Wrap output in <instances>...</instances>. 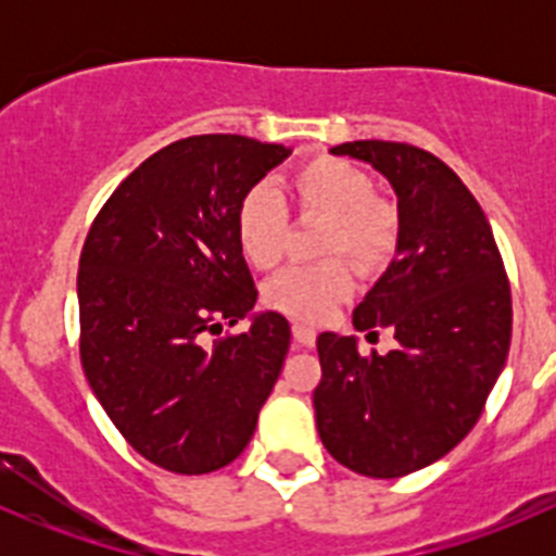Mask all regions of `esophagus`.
Returning a JSON list of instances; mask_svg holds the SVG:
<instances>
[{
  "instance_id": "1",
  "label": "esophagus",
  "mask_w": 556,
  "mask_h": 556,
  "mask_svg": "<svg viewBox=\"0 0 556 556\" xmlns=\"http://www.w3.org/2000/svg\"><path fill=\"white\" fill-rule=\"evenodd\" d=\"M293 339L299 341L301 346H314V341H317V330H314L312 325L295 323L293 325Z\"/></svg>"
}]
</instances>
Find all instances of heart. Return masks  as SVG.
Wrapping results in <instances>:
<instances>
[{
    "mask_svg": "<svg viewBox=\"0 0 556 556\" xmlns=\"http://www.w3.org/2000/svg\"><path fill=\"white\" fill-rule=\"evenodd\" d=\"M285 193L301 217L323 220L319 255L344 257L288 268L266 285L263 299L288 317L317 323L355 290L351 260L366 274L387 266L401 237V215L390 199L374 193L371 177L361 166L336 155H314L295 166L285 179ZM233 233L244 261L257 271H271L288 247L285 206L266 188L247 190L237 206Z\"/></svg>",
    "mask_w": 556,
    "mask_h": 556,
    "instance_id": "obj_1",
    "label": "heart"
}]
</instances>
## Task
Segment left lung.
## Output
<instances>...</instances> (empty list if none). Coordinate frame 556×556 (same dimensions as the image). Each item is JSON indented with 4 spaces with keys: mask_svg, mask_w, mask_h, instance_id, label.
I'll return each instance as SVG.
<instances>
[{
    "mask_svg": "<svg viewBox=\"0 0 556 556\" xmlns=\"http://www.w3.org/2000/svg\"><path fill=\"white\" fill-rule=\"evenodd\" d=\"M382 172L397 193V252L352 314L395 333L387 355L319 333L314 417L330 457L401 479L452 452L479 422L511 344V285L484 210L433 153L361 139L330 150Z\"/></svg>",
    "mask_w": 556,
    "mask_h": 556,
    "instance_id": "1",
    "label": "left lung"
}]
</instances>
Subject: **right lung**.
I'll return each instance as SVG.
<instances>
[{"instance_id":"1","label":"right lung","mask_w":556,"mask_h":556,"mask_svg":"<svg viewBox=\"0 0 556 556\" xmlns=\"http://www.w3.org/2000/svg\"><path fill=\"white\" fill-rule=\"evenodd\" d=\"M288 155L239 134L177 139L117 185L83 244V371L123 439L172 473L233 463L282 371V314L206 339L255 306L233 217Z\"/></svg>"}]
</instances>
